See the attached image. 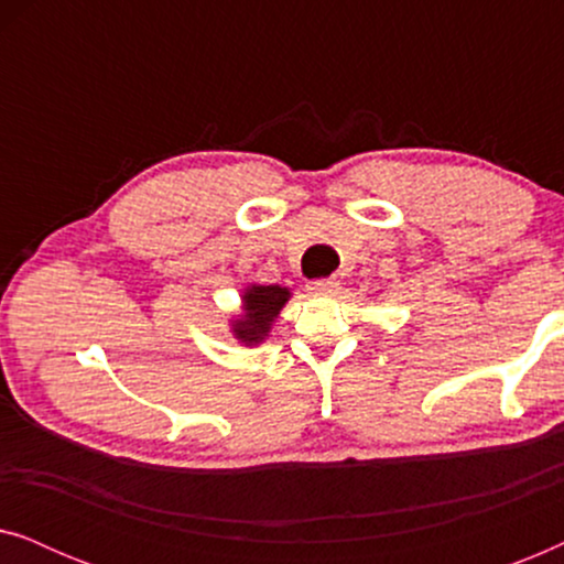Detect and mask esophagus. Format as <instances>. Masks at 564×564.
<instances>
[{
  "mask_svg": "<svg viewBox=\"0 0 564 564\" xmlns=\"http://www.w3.org/2000/svg\"><path fill=\"white\" fill-rule=\"evenodd\" d=\"M307 290L313 292V295H321V297H334L338 290H341V282L334 280V276H328V280H313L307 284Z\"/></svg>",
  "mask_w": 564,
  "mask_h": 564,
  "instance_id": "1",
  "label": "esophagus"
}]
</instances>
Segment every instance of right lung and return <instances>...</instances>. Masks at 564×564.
<instances>
[{
	"mask_svg": "<svg viewBox=\"0 0 564 564\" xmlns=\"http://www.w3.org/2000/svg\"><path fill=\"white\" fill-rule=\"evenodd\" d=\"M243 315L234 321V336L246 346L261 344L272 330L276 315L290 300V290L280 284H249L243 290Z\"/></svg>",
	"mask_w": 564,
	"mask_h": 564,
	"instance_id": "right-lung-1",
	"label": "right lung"
}]
</instances>
